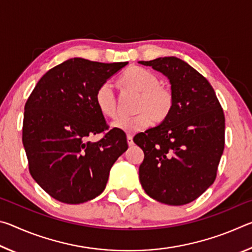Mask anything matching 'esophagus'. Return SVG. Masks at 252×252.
<instances>
[{
    "label": "esophagus",
    "instance_id": "obj_1",
    "mask_svg": "<svg viewBox=\"0 0 252 252\" xmlns=\"http://www.w3.org/2000/svg\"><path fill=\"white\" fill-rule=\"evenodd\" d=\"M126 141H127V144H129V146H133V136H132L131 134H127L126 135Z\"/></svg>",
    "mask_w": 252,
    "mask_h": 252
}]
</instances>
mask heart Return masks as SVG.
<instances>
[{"label": "heart", "mask_w": 252, "mask_h": 252, "mask_svg": "<svg viewBox=\"0 0 252 252\" xmlns=\"http://www.w3.org/2000/svg\"><path fill=\"white\" fill-rule=\"evenodd\" d=\"M121 82L126 87L141 93L139 101V114L134 117L123 116L112 122L114 129L135 133L162 121L171 112L173 106V94L168 88L160 85L159 78L141 66H130L121 75ZM95 104L104 117L117 116V99L111 81H104L96 89L94 95Z\"/></svg>", "instance_id": "b5f03b06"}]
</instances>
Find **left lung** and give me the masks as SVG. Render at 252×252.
I'll list each match as a JSON object with an SVG mask.
<instances>
[{
    "instance_id": "obj_1",
    "label": "left lung",
    "mask_w": 252,
    "mask_h": 252,
    "mask_svg": "<svg viewBox=\"0 0 252 252\" xmlns=\"http://www.w3.org/2000/svg\"><path fill=\"white\" fill-rule=\"evenodd\" d=\"M170 81L173 106L158 126L138 133L144 159L139 178L146 193L170 206L199 198L216 180L224 149V114L203 75L176 57L139 61Z\"/></svg>"
}]
</instances>
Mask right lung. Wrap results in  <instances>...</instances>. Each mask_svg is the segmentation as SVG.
Returning a JSON list of instances; mask_svg holds the SVG:
<instances>
[{
	"label": "right lung",
	"mask_w": 252,
	"mask_h": 252,
	"mask_svg": "<svg viewBox=\"0 0 252 252\" xmlns=\"http://www.w3.org/2000/svg\"><path fill=\"white\" fill-rule=\"evenodd\" d=\"M127 62L73 58L42 76L24 106L22 141L32 178L58 201L78 204L103 192L126 133L109 129L94 101L96 89Z\"/></svg>",
	"instance_id": "add662e5"
}]
</instances>
